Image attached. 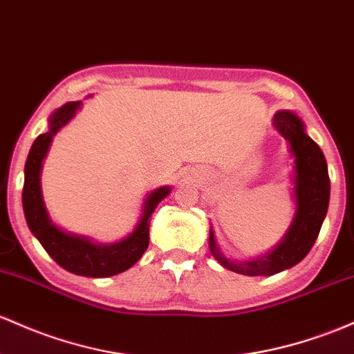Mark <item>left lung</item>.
I'll return each instance as SVG.
<instances>
[{
    "instance_id": "obj_1",
    "label": "left lung",
    "mask_w": 354,
    "mask_h": 354,
    "mask_svg": "<svg viewBox=\"0 0 354 354\" xmlns=\"http://www.w3.org/2000/svg\"><path fill=\"white\" fill-rule=\"evenodd\" d=\"M272 126L289 142L294 158L292 193L296 212L286 235L267 254L252 260H234L221 252L209 227V252L220 266L242 275H274L290 269L301 262L316 242L321 225L326 218L329 205V174L321 147L306 133V126L297 114L290 111H277Z\"/></svg>"
}]
</instances>
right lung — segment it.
Listing matches in <instances>:
<instances>
[{
	"label": "right lung",
	"mask_w": 354,
	"mask_h": 354,
	"mask_svg": "<svg viewBox=\"0 0 354 354\" xmlns=\"http://www.w3.org/2000/svg\"><path fill=\"white\" fill-rule=\"evenodd\" d=\"M82 107V102H67L58 107L48 119V131L35 139L25 165L23 185V212L26 223L38 242L60 267L84 277H111L131 269L149 245V218L159 201L169 195V186L153 189L142 205V215L138 225L126 239L114 243H99L85 235L65 232L50 218L41 195L40 174L44 159L48 153L52 139Z\"/></svg>",
	"instance_id": "obj_1"
}]
</instances>
